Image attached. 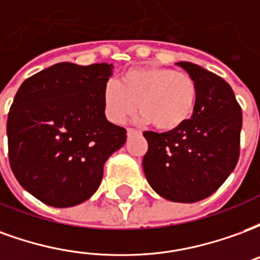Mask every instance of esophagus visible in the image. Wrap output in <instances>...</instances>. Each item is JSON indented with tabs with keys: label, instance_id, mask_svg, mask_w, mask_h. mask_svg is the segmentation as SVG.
<instances>
[{
	"label": "esophagus",
	"instance_id": "1",
	"mask_svg": "<svg viewBox=\"0 0 260 260\" xmlns=\"http://www.w3.org/2000/svg\"><path fill=\"white\" fill-rule=\"evenodd\" d=\"M126 134H128V136L136 135V134H139V131L134 129V128H128V129H126Z\"/></svg>",
	"mask_w": 260,
	"mask_h": 260
}]
</instances>
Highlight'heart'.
Returning a JSON list of instances; mask_svg holds the SVG:
<instances>
[{
    "instance_id": "heart-1",
    "label": "heart",
    "mask_w": 260,
    "mask_h": 260,
    "mask_svg": "<svg viewBox=\"0 0 260 260\" xmlns=\"http://www.w3.org/2000/svg\"><path fill=\"white\" fill-rule=\"evenodd\" d=\"M198 87L184 72L163 67H141L126 71L118 82H110L103 93V104L110 121L122 124L135 113L138 119L152 122L160 131H174L191 118Z\"/></svg>"
}]
</instances>
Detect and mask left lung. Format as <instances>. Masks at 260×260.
Here are the masks:
<instances>
[{"mask_svg":"<svg viewBox=\"0 0 260 260\" xmlns=\"http://www.w3.org/2000/svg\"><path fill=\"white\" fill-rule=\"evenodd\" d=\"M195 80L198 97L191 119L174 131H145L142 166L164 199L193 203L210 196L229 178L240 157L242 113L231 86L191 62H178Z\"/></svg>","mask_w":260,"mask_h":260,"instance_id":"left-lung-1","label":"left lung"}]
</instances>
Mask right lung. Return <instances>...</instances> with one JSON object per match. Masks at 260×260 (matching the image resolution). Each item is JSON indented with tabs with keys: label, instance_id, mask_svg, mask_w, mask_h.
<instances>
[{
	"label": "right lung",
	"instance_id": "1",
	"mask_svg": "<svg viewBox=\"0 0 260 260\" xmlns=\"http://www.w3.org/2000/svg\"><path fill=\"white\" fill-rule=\"evenodd\" d=\"M111 64L59 62L20 85L9 108L8 157L15 178L54 207L87 201L126 131L108 122L103 93Z\"/></svg>",
	"mask_w": 260,
	"mask_h": 260
}]
</instances>
